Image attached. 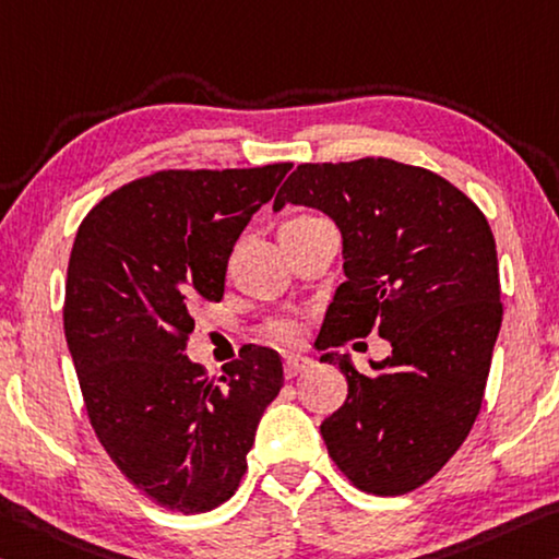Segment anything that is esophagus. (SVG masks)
I'll return each mask as SVG.
<instances>
[{
    "label": "esophagus",
    "mask_w": 559,
    "mask_h": 559,
    "mask_svg": "<svg viewBox=\"0 0 559 559\" xmlns=\"http://www.w3.org/2000/svg\"><path fill=\"white\" fill-rule=\"evenodd\" d=\"M306 368H311V358L306 356H288L283 360V373H286V378H296L298 373H304Z\"/></svg>",
    "instance_id": "obj_1"
}]
</instances>
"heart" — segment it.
I'll return each instance as SVG.
<instances>
[{"mask_svg": "<svg viewBox=\"0 0 559 559\" xmlns=\"http://www.w3.org/2000/svg\"><path fill=\"white\" fill-rule=\"evenodd\" d=\"M298 218H311V216H298ZM294 221V218H290ZM271 335L276 341H281V343H294L296 341V331H294V325H288V323H278V325H273L271 328Z\"/></svg>", "mask_w": 559, "mask_h": 559, "instance_id": "1", "label": "heart"}]
</instances>
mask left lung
<instances>
[{
  "mask_svg": "<svg viewBox=\"0 0 559 559\" xmlns=\"http://www.w3.org/2000/svg\"><path fill=\"white\" fill-rule=\"evenodd\" d=\"M286 203L323 211L343 238L345 281L316 341L348 380L321 423L328 453L360 490L411 492L455 455L483 405L502 323L487 218L442 176L391 158L300 164L273 211ZM373 326L394 353L366 377L334 348Z\"/></svg>",
  "mask_w": 559,
  "mask_h": 559,
  "instance_id": "obj_1",
  "label": "left lung"
}]
</instances>
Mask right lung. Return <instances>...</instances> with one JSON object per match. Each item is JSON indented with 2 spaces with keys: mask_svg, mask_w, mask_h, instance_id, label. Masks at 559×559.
I'll return each mask as SVG.
<instances>
[{
  "mask_svg": "<svg viewBox=\"0 0 559 559\" xmlns=\"http://www.w3.org/2000/svg\"><path fill=\"white\" fill-rule=\"evenodd\" d=\"M288 171H158L96 203L74 238L64 335L88 420L119 471L183 515L231 498L283 385L263 345L226 362L218 385L183 350L193 308L224 296L238 236Z\"/></svg>",
  "mask_w": 559,
  "mask_h": 559,
  "instance_id": "right-lung-1",
  "label": "right lung"
}]
</instances>
